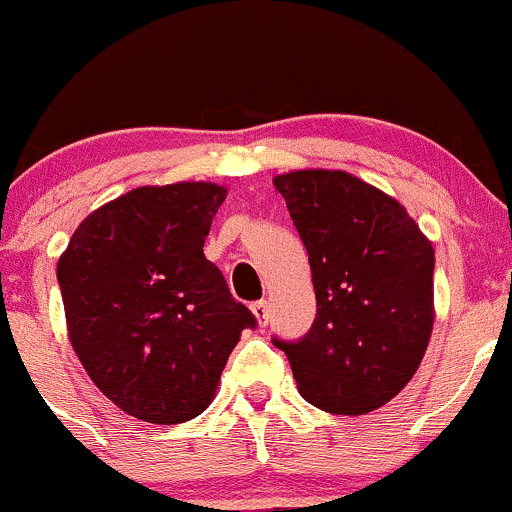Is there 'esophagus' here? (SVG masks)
<instances>
[{
	"mask_svg": "<svg viewBox=\"0 0 512 512\" xmlns=\"http://www.w3.org/2000/svg\"><path fill=\"white\" fill-rule=\"evenodd\" d=\"M251 312H254L258 327H266L268 324V302L266 300H258L251 305Z\"/></svg>",
	"mask_w": 512,
	"mask_h": 512,
	"instance_id": "34e87169",
	"label": "esophagus"
}]
</instances>
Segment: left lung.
<instances>
[{"label": "left lung", "instance_id": "1", "mask_svg": "<svg viewBox=\"0 0 512 512\" xmlns=\"http://www.w3.org/2000/svg\"><path fill=\"white\" fill-rule=\"evenodd\" d=\"M310 256L317 317L278 342L307 403L334 415L383 408L420 368L434 324V249L395 197L346 170L280 173Z\"/></svg>", "mask_w": 512, "mask_h": 512}]
</instances>
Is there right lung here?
Here are the masks:
<instances>
[{"label": "right lung", "instance_id": "add662e5", "mask_svg": "<svg viewBox=\"0 0 512 512\" xmlns=\"http://www.w3.org/2000/svg\"><path fill=\"white\" fill-rule=\"evenodd\" d=\"M227 188L144 185L87 214L58 258L68 337L97 388L151 425L207 410L256 320L207 261Z\"/></svg>", "mask_w": 512, "mask_h": 512}]
</instances>
